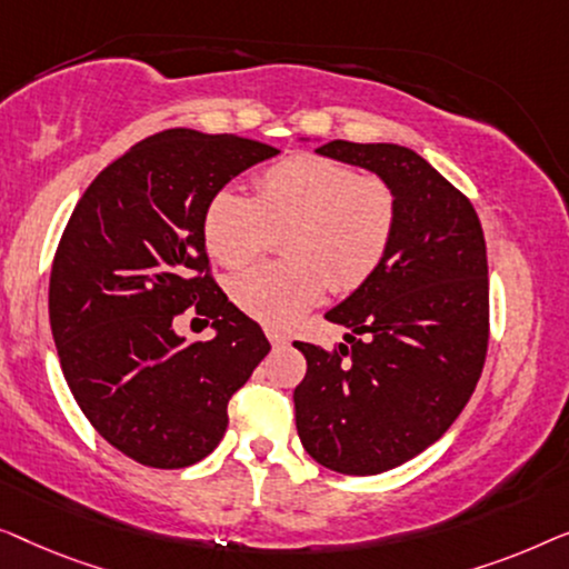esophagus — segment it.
<instances>
[{"label": "esophagus", "mask_w": 569, "mask_h": 569, "mask_svg": "<svg viewBox=\"0 0 569 569\" xmlns=\"http://www.w3.org/2000/svg\"><path fill=\"white\" fill-rule=\"evenodd\" d=\"M266 335H268V340L273 342L276 348H278V346H288V335H283L281 330H273V327H268Z\"/></svg>", "instance_id": "esophagus-1"}]
</instances>
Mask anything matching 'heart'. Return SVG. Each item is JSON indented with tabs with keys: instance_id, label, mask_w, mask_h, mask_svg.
Here are the masks:
<instances>
[{
	"instance_id": "heart-1",
	"label": "heart",
	"mask_w": 569,
	"mask_h": 569,
	"mask_svg": "<svg viewBox=\"0 0 569 569\" xmlns=\"http://www.w3.org/2000/svg\"><path fill=\"white\" fill-rule=\"evenodd\" d=\"M399 219L389 180L340 159L299 151L266 167L254 198L221 188L203 208V242L213 260L239 268L284 229L283 262H262L231 278V299L244 315L286 327L322 299L327 288L350 293L387 260Z\"/></svg>"
}]
</instances>
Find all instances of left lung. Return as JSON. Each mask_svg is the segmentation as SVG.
I'll return each mask as SVG.
<instances>
[{"mask_svg":"<svg viewBox=\"0 0 569 569\" xmlns=\"http://www.w3.org/2000/svg\"><path fill=\"white\" fill-rule=\"evenodd\" d=\"M319 154L366 167L399 198L381 268L327 311L346 341L293 346L307 376L293 389L296 430L311 459L340 475H381L436 443L469 402L490 342L487 247L475 206L412 149L330 141Z\"/></svg>","mask_w":569,"mask_h":569,"instance_id":"8db88e82","label":"left lung"}]
</instances>
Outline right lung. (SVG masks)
Listing matches in <instances>:
<instances>
[{"label":"right lung","instance_id":"obj_1","mask_svg":"<svg viewBox=\"0 0 569 569\" xmlns=\"http://www.w3.org/2000/svg\"><path fill=\"white\" fill-rule=\"evenodd\" d=\"M276 154L234 133L149 136L90 182L56 247L48 311L63 379L92 428L143 467L206 459L268 356L260 325L213 281L201 221L216 190ZM190 306L213 341L173 332Z\"/></svg>","mask_w":569,"mask_h":569}]
</instances>
